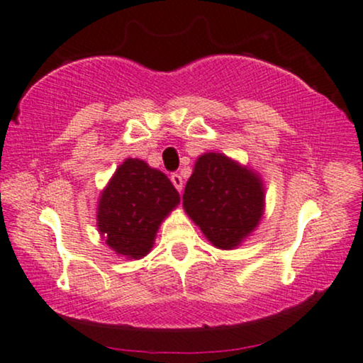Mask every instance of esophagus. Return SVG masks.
<instances>
[{
    "label": "esophagus",
    "instance_id": "34e87169",
    "mask_svg": "<svg viewBox=\"0 0 363 363\" xmlns=\"http://www.w3.org/2000/svg\"><path fill=\"white\" fill-rule=\"evenodd\" d=\"M171 181H172V184H174V187H176V189L181 192L182 191V187H184V181H182V177L179 176V174H172L171 176Z\"/></svg>",
    "mask_w": 363,
    "mask_h": 363
}]
</instances>
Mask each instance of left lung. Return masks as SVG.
<instances>
[{"label": "left lung", "mask_w": 363, "mask_h": 363, "mask_svg": "<svg viewBox=\"0 0 363 363\" xmlns=\"http://www.w3.org/2000/svg\"><path fill=\"white\" fill-rule=\"evenodd\" d=\"M182 206L218 250H235L264 214L263 179L219 152H204L187 181Z\"/></svg>", "instance_id": "left-lung-1"}]
</instances>
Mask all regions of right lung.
<instances>
[{"instance_id":"add662e5","label":"right lung","mask_w":363,"mask_h":363,"mask_svg":"<svg viewBox=\"0 0 363 363\" xmlns=\"http://www.w3.org/2000/svg\"><path fill=\"white\" fill-rule=\"evenodd\" d=\"M179 203V192L166 174L128 157L100 192L99 233L116 255L140 259L150 253L160 223Z\"/></svg>"}]
</instances>
